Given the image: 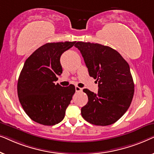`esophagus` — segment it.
Segmentation results:
<instances>
[{"instance_id":"1","label":"esophagus","mask_w":154,"mask_h":154,"mask_svg":"<svg viewBox=\"0 0 154 154\" xmlns=\"http://www.w3.org/2000/svg\"><path fill=\"white\" fill-rule=\"evenodd\" d=\"M75 92H82V90H83V89H82V88H79V86H75Z\"/></svg>"}]
</instances>
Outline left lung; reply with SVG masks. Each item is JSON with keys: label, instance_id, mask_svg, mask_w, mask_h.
<instances>
[{"label": "left lung", "instance_id": "left-lung-1", "mask_svg": "<svg viewBox=\"0 0 154 154\" xmlns=\"http://www.w3.org/2000/svg\"><path fill=\"white\" fill-rule=\"evenodd\" d=\"M90 76L98 83L97 94L84 89L88 102L81 115L88 123L109 125L123 116L134 95V82L128 63L113 48L99 43L77 42Z\"/></svg>", "mask_w": 154, "mask_h": 154}]
</instances>
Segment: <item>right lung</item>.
Instances as JSON below:
<instances>
[{"mask_svg": "<svg viewBox=\"0 0 154 154\" xmlns=\"http://www.w3.org/2000/svg\"><path fill=\"white\" fill-rule=\"evenodd\" d=\"M75 41L48 43L27 58L17 82L19 100L31 120L44 125H54L64 119L66 109L75 93L71 84H54L62 73L60 57Z\"/></svg>", "mask_w": 154, "mask_h": 154, "instance_id": "1", "label": "right lung"}]
</instances>
